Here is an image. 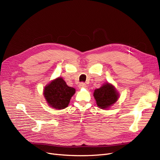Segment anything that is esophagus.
<instances>
[{
  "label": "esophagus",
  "instance_id": "34e87169",
  "mask_svg": "<svg viewBox=\"0 0 160 160\" xmlns=\"http://www.w3.org/2000/svg\"><path fill=\"white\" fill-rule=\"evenodd\" d=\"M79 87L80 88H84V87H86V84L85 83V82H81V83H79Z\"/></svg>",
  "mask_w": 160,
  "mask_h": 160
}]
</instances>
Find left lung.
<instances>
[{
	"mask_svg": "<svg viewBox=\"0 0 160 160\" xmlns=\"http://www.w3.org/2000/svg\"><path fill=\"white\" fill-rule=\"evenodd\" d=\"M93 96L97 106L102 109L108 108L117 102L119 98V94L115 87L108 82L104 84L99 89H95Z\"/></svg>",
	"mask_w": 160,
	"mask_h": 160,
	"instance_id": "left-lung-1",
	"label": "left lung"
}]
</instances>
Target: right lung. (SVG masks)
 Here are the masks:
<instances>
[{"instance_id":"add662e5","label":"right lung","mask_w":160,"mask_h":160,"mask_svg":"<svg viewBox=\"0 0 160 160\" xmlns=\"http://www.w3.org/2000/svg\"><path fill=\"white\" fill-rule=\"evenodd\" d=\"M75 92L74 88L69 87L62 78H58L45 87L43 96L49 106L61 110L68 106Z\"/></svg>"}]
</instances>
